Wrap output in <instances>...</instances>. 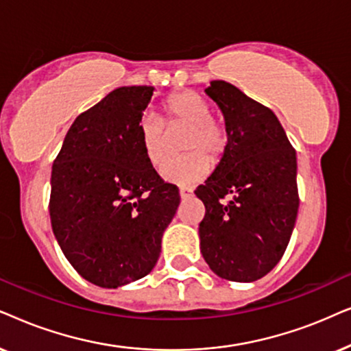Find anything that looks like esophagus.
I'll return each mask as SVG.
<instances>
[{
	"mask_svg": "<svg viewBox=\"0 0 351 351\" xmlns=\"http://www.w3.org/2000/svg\"><path fill=\"white\" fill-rule=\"evenodd\" d=\"M180 195H181V199H191V197H193V189L181 188L180 189Z\"/></svg>",
	"mask_w": 351,
	"mask_h": 351,
	"instance_id": "1",
	"label": "esophagus"
}]
</instances>
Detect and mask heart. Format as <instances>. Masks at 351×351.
<instances>
[{
  "mask_svg": "<svg viewBox=\"0 0 351 351\" xmlns=\"http://www.w3.org/2000/svg\"><path fill=\"white\" fill-rule=\"evenodd\" d=\"M167 127L188 128L181 149L188 156L171 158L162 167L160 175L168 183L191 186L202 181L212 162L221 158L228 144V132L221 121L212 117L208 102L194 91L173 93L163 102V121L144 114L138 121V136L143 154L152 167H158L167 156ZM209 158L207 159L206 157Z\"/></svg>",
  "mask_w": 351,
  "mask_h": 351,
  "instance_id": "heart-1",
  "label": "heart"
}]
</instances>
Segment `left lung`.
I'll return each mask as SVG.
<instances>
[{
  "mask_svg": "<svg viewBox=\"0 0 351 351\" xmlns=\"http://www.w3.org/2000/svg\"><path fill=\"white\" fill-rule=\"evenodd\" d=\"M205 91L223 112L228 144L194 191L205 205L200 250L219 278L252 282L279 263L295 226V149L276 115L239 88L215 80ZM226 195L233 197L224 203Z\"/></svg>",
  "mask_w": 351,
  "mask_h": 351,
  "instance_id": "1",
  "label": "left lung"
}]
</instances>
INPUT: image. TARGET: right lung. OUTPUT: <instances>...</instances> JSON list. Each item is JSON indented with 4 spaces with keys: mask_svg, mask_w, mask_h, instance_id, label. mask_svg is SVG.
<instances>
[{
    "mask_svg": "<svg viewBox=\"0 0 351 351\" xmlns=\"http://www.w3.org/2000/svg\"><path fill=\"white\" fill-rule=\"evenodd\" d=\"M156 88L121 86L82 112L51 171L49 215L65 258L96 286L141 279L160 255L180 193L144 157L138 136Z\"/></svg>",
    "mask_w": 351,
    "mask_h": 351,
    "instance_id": "add662e5",
    "label": "right lung"
}]
</instances>
